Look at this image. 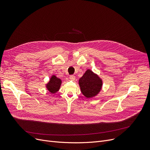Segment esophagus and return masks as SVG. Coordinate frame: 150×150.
I'll return each mask as SVG.
<instances>
[{
    "instance_id": "34e87169",
    "label": "esophagus",
    "mask_w": 150,
    "mask_h": 150,
    "mask_svg": "<svg viewBox=\"0 0 150 150\" xmlns=\"http://www.w3.org/2000/svg\"><path fill=\"white\" fill-rule=\"evenodd\" d=\"M69 79H70V80H72V81L75 80V75H70V76H69Z\"/></svg>"
}]
</instances>
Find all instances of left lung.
<instances>
[{
    "label": "left lung",
    "instance_id": "obj_1",
    "mask_svg": "<svg viewBox=\"0 0 150 150\" xmlns=\"http://www.w3.org/2000/svg\"><path fill=\"white\" fill-rule=\"evenodd\" d=\"M81 91L88 98L96 96L100 92L102 81L91 70H88L79 80Z\"/></svg>",
    "mask_w": 150,
    "mask_h": 150
}]
</instances>
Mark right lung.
I'll return each mask as SVG.
<instances>
[{
    "instance_id": "1",
    "label": "right lung",
    "mask_w": 150,
    "mask_h": 150,
    "mask_svg": "<svg viewBox=\"0 0 150 150\" xmlns=\"http://www.w3.org/2000/svg\"><path fill=\"white\" fill-rule=\"evenodd\" d=\"M61 80L55 76H52L49 83L47 84V88L51 93L57 92L60 88Z\"/></svg>"
}]
</instances>
